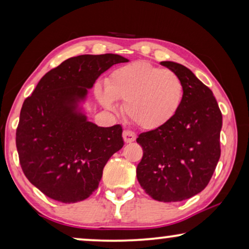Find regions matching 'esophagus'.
Returning a JSON list of instances; mask_svg holds the SVG:
<instances>
[{
  "label": "esophagus",
  "instance_id": "esophagus-1",
  "mask_svg": "<svg viewBox=\"0 0 249 249\" xmlns=\"http://www.w3.org/2000/svg\"><path fill=\"white\" fill-rule=\"evenodd\" d=\"M122 137H124V141L125 142H132L136 139V135L130 130H124V134H122Z\"/></svg>",
  "mask_w": 249,
  "mask_h": 249
}]
</instances>
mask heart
Here are the masks:
<instances>
[{"instance_id":"b5f03b06","label":"heart","mask_w":249,"mask_h":249,"mask_svg":"<svg viewBox=\"0 0 249 249\" xmlns=\"http://www.w3.org/2000/svg\"><path fill=\"white\" fill-rule=\"evenodd\" d=\"M98 100L113 111L115 101L132 124L146 130L161 128L176 117L183 100V84L177 73L145 61L125 64L112 71L105 90L96 89Z\"/></svg>"}]
</instances>
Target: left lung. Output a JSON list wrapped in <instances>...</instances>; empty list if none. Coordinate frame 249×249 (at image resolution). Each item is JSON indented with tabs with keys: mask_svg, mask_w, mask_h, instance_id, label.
Returning <instances> with one entry per match:
<instances>
[{
	"mask_svg": "<svg viewBox=\"0 0 249 249\" xmlns=\"http://www.w3.org/2000/svg\"><path fill=\"white\" fill-rule=\"evenodd\" d=\"M183 84V100L171 121L142 132L137 142L142 159L137 165L142 188L159 202H181L202 192L221 155L222 113L212 90L188 68L163 61Z\"/></svg>",
	"mask_w": 249,
	"mask_h": 249,
	"instance_id": "1",
	"label": "left lung"
}]
</instances>
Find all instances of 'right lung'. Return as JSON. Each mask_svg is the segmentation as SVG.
<instances>
[{
  "label": "right lung",
  "mask_w": 249,
  "mask_h": 249,
  "mask_svg": "<svg viewBox=\"0 0 249 249\" xmlns=\"http://www.w3.org/2000/svg\"><path fill=\"white\" fill-rule=\"evenodd\" d=\"M118 54L73 56L45 73L20 111L16 145L27 179L57 202L76 203L97 189L108 159L124 146L122 127H97L77 111Z\"/></svg>",
  "instance_id": "obj_1"
}]
</instances>
